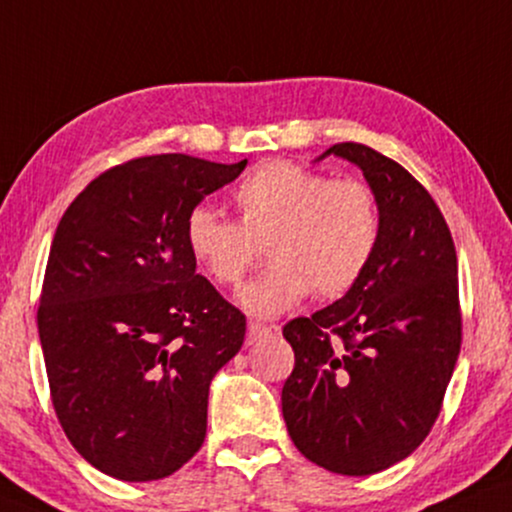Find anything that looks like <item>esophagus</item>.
Listing matches in <instances>:
<instances>
[{"label":"esophagus","instance_id":"obj_1","mask_svg":"<svg viewBox=\"0 0 512 512\" xmlns=\"http://www.w3.org/2000/svg\"><path fill=\"white\" fill-rule=\"evenodd\" d=\"M273 330H277V327H268V325H261V323H249V325H246V342L254 344V342H258V339L266 337V334H270Z\"/></svg>","mask_w":512,"mask_h":512}]
</instances>
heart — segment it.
I'll return each instance as SVG.
<instances>
[{
    "mask_svg": "<svg viewBox=\"0 0 512 512\" xmlns=\"http://www.w3.org/2000/svg\"><path fill=\"white\" fill-rule=\"evenodd\" d=\"M237 223L206 206L189 211V254L220 287H237L261 246L270 266L239 301L249 313L275 315L308 292L334 299L356 285L380 244L375 189L356 178L332 180L292 161H268L232 192Z\"/></svg>",
    "mask_w": 512,
    "mask_h": 512,
    "instance_id": "1",
    "label": "heart"
}]
</instances>
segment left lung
I'll return each mask as SVG.
<instances>
[{"label": "left lung", "mask_w": 512, "mask_h": 512, "mask_svg": "<svg viewBox=\"0 0 512 512\" xmlns=\"http://www.w3.org/2000/svg\"><path fill=\"white\" fill-rule=\"evenodd\" d=\"M327 154L356 163L375 189L380 244L342 299L282 327L294 349L282 415L311 463L365 477L408 458L439 418L463 339L458 258L439 206L406 168L356 142Z\"/></svg>", "instance_id": "1"}]
</instances>
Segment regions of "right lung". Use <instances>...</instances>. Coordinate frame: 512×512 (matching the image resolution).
Here are the masks:
<instances>
[{"instance_id": "right-lung-1", "label": "right lung", "mask_w": 512, "mask_h": 512, "mask_svg": "<svg viewBox=\"0 0 512 512\" xmlns=\"http://www.w3.org/2000/svg\"><path fill=\"white\" fill-rule=\"evenodd\" d=\"M244 166L132 159L56 227L37 330L56 418L104 475L163 479L204 444L208 384L242 349L246 318L197 273L185 220Z\"/></svg>"}]
</instances>
